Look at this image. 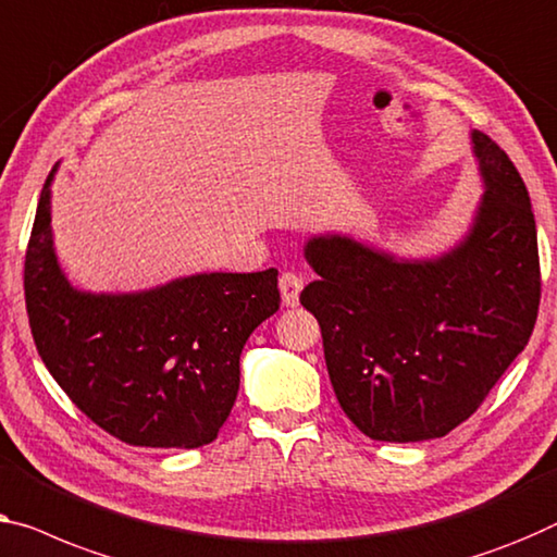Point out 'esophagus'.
Masks as SVG:
<instances>
[{
  "label": "esophagus",
  "instance_id": "obj_1",
  "mask_svg": "<svg viewBox=\"0 0 557 557\" xmlns=\"http://www.w3.org/2000/svg\"><path fill=\"white\" fill-rule=\"evenodd\" d=\"M302 285H305V277L297 275V272L287 270L280 275V293H282V302L287 307H295L300 302V293H302Z\"/></svg>",
  "mask_w": 557,
  "mask_h": 557
}]
</instances>
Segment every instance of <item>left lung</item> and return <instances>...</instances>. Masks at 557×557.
<instances>
[{"label":"left lung","mask_w":557,"mask_h":557,"mask_svg":"<svg viewBox=\"0 0 557 557\" xmlns=\"http://www.w3.org/2000/svg\"><path fill=\"white\" fill-rule=\"evenodd\" d=\"M472 145L487 189L453 252L397 262L337 235L305 247L320 280L300 302L320 322L339 408L372 440L447 435L533 335L541 257L525 182L483 132Z\"/></svg>","instance_id":"left-lung-1"}]
</instances>
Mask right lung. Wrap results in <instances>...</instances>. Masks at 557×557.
Instances as JSON below:
<instances>
[{"label": "right lung", "instance_id": "1", "mask_svg": "<svg viewBox=\"0 0 557 557\" xmlns=\"http://www.w3.org/2000/svg\"><path fill=\"white\" fill-rule=\"evenodd\" d=\"M49 174L24 257L37 352L70 400L135 447L212 443L239 389V355L280 310L277 270L210 272L137 295L77 293L52 247Z\"/></svg>", "mask_w": 557, "mask_h": 557}]
</instances>
